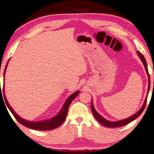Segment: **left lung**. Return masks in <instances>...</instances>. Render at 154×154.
I'll return each instance as SVG.
<instances>
[{"label": "left lung", "mask_w": 154, "mask_h": 154, "mask_svg": "<svg viewBox=\"0 0 154 154\" xmlns=\"http://www.w3.org/2000/svg\"><path fill=\"white\" fill-rule=\"evenodd\" d=\"M137 54L139 55L140 58L141 59L142 61H143V63H144V68H145L146 72H147V75L149 76V83L150 84V77H149V72H148V68H147V64H146V60H145V58H144L143 54L141 53V52H140L139 51H137ZM150 86V84H149ZM149 90H148V93H149ZM146 99H147V97L146 98L145 101H144V103L143 104V106H142V108L140 109V110L137 112V113H136L134 116L130 117V118L125 119V120H120V121H118V122H110V121H108L106 120H105L102 118V116H100V115L97 113V111H95V109H94V107L93 106V104L91 103V110H92V113H93V116L95 118L97 119V120L101 124V125L105 126V127H110V128H113V127H122V126H125L126 125H127V124L130 123L131 122H132L133 120H134L135 119H136L137 117H139L140 116L141 113H143L144 108H145L146 106Z\"/></svg>", "instance_id": "1"}]
</instances>
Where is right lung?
<instances>
[{"mask_svg":"<svg viewBox=\"0 0 154 154\" xmlns=\"http://www.w3.org/2000/svg\"><path fill=\"white\" fill-rule=\"evenodd\" d=\"M8 61L6 64L5 69L7 68V66H8ZM5 70H4V76H5ZM1 93H2V92H1ZM78 94H79V91L75 92V93H73L72 95H70V97L68 98L67 100H66V103L64 104L63 108L61 109V111L59 112V114L57 115L56 117L50 119V120L42 121V122H29V121L23 120L22 118H20L19 116H17V115L14 113V111H13L12 109H11V108L10 106V105H9L8 101H7V100H6V98L5 99V101L7 106H8V109H10L11 113L13 114V116H14V118L18 120V122L21 124L22 125H23L26 127L30 128H32V129L46 131V130L54 129V128L58 127L59 125H61V124L63 122L64 120H66V116H67L68 108H69L70 104H71V102H72V101L77 97V95H78Z\"/></svg>","mask_w":154,"mask_h":154,"instance_id":"obj_1","label":"right lung"}]
</instances>
